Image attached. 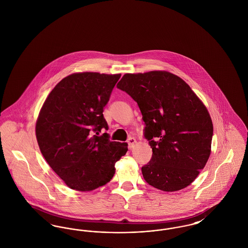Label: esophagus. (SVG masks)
<instances>
[{
  "label": "esophagus",
  "mask_w": 248,
  "mask_h": 248,
  "mask_svg": "<svg viewBox=\"0 0 248 248\" xmlns=\"http://www.w3.org/2000/svg\"><path fill=\"white\" fill-rule=\"evenodd\" d=\"M127 143H128V147H129L130 150H132L135 147L137 140L134 138H129L128 140H127Z\"/></svg>",
  "instance_id": "esophagus-1"
}]
</instances>
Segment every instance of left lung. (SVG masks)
Instances as JSON below:
<instances>
[{"instance_id":"8db88e82","label":"left lung","mask_w":248,"mask_h":248,"mask_svg":"<svg viewBox=\"0 0 248 248\" xmlns=\"http://www.w3.org/2000/svg\"><path fill=\"white\" fill-rule=\"evenodd\" d=\"M138 103L153 149L141 168L148 184L164 191L190 185L211 154L210 114L189 84L165 71L126 73L117 83Z\"/></svg>"}]
</instances>
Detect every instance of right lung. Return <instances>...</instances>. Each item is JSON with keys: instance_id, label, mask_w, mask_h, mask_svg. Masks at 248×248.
<instances>
[{"instance_id": "1", "label": "right lung", "mask_w": 248, "mask_h": 248, "mask_svg": "<svg viewBox=\"0 0 248 248\" xmlns=\"http://www.w3.org/2000/svg\"><path fill=\"white\" fill-rule=\"evenodd\" d=\"M121 74L77 72L62 79L48 94L36 121L40 151L48 165L72 189L90 191L115 174L127 143L110 141L103 116Z\"/></svg>"}]
</instances>
